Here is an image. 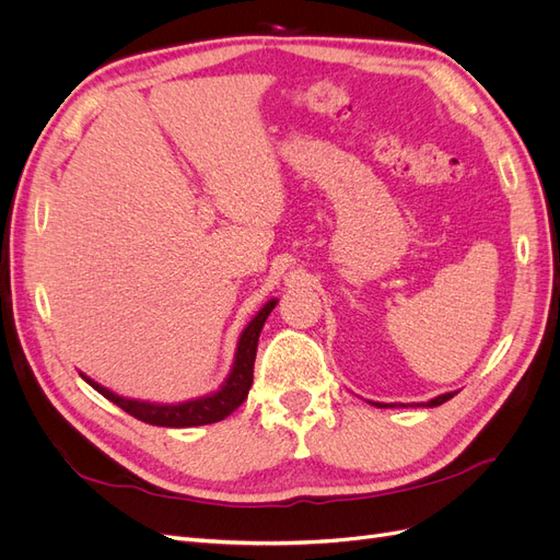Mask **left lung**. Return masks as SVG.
<instances>
[{
    "label": "left lung",
    "mask_w": 560,
    "mask_h": 560,
    "mask_svg": "<svg viewBox=\"0 0 560 560\" xmlns=\"http://www.w3.org/2000/svg\"><path fill=\"white\" fill-rule=\"evenodd\" d=\"M455 393H446V395H439V397H434V399H430L428 404H422V406H439V404H444V401H448L451 397H453ZM381 406V404H378ZM381 409H383V406H381Z\"/></svg>",
    "instance_id": "8db88e82"
}]
</instances>
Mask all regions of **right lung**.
<instances>
[{
  "mask_svg": "<svg viewBox=\"0 0 560 560\" xmlns=\"http://www.w3.org/2000/svg\"><path fill=\"white\" fill-rule=\"evenodd\" d=\"M276 299L268 301L266 306L259 311V315L254 317L247 329L241 334L238 350H235V362L229 378L224 385L217 389V393L191 399L184 404H151V401H138V399H126L114 395L112 389L103 387L100 383L91 381L89 376H83L91 387H95L100 395L114 401L118 409H124L132 418H138L142 422H149V425H161V428H194V425H210V422L224 420L229 413H233L238 406L247 399V393L252 387V376H254V360H257V343H259V334L264 329V322L270 315V311L276 308Z\"/></svg>",
  "mask_w": 560,
  "mask_h": 560,
  "instance_id": "1",
  "label": "right lung"
}]
</instances>
